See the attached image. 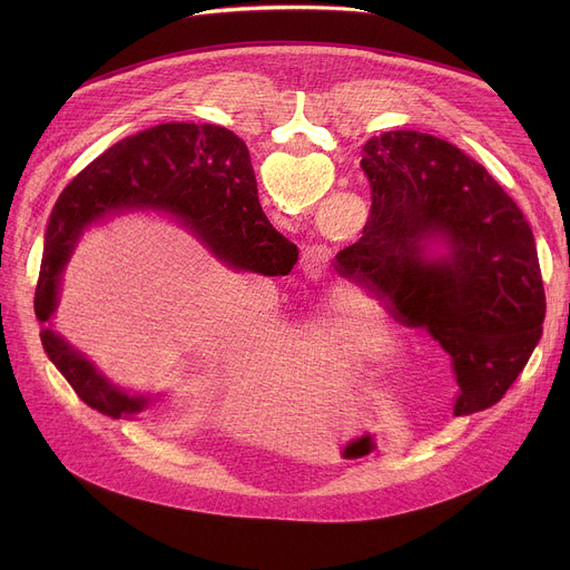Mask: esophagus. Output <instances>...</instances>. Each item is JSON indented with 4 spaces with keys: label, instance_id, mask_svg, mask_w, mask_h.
Returning a JSON list of instances; mask_svg holds the SVG:
<instances>
[{
    "label": "esophagus",
    "instance_id": "esophagus-1",
    "mask_svg": "<svg viewBox=\"0 0 570 570\" xmlns=\"http://www.w3.org/2000/svg\"><path fill=\"white\" fill-rule=\"evenodd\" d=\"M327 263H331V249L325 245H312L303 252V267L309 273H323Z\"/></svg>",
    "mask_w": 570,
    "mask_h": 570
}]
</instances>
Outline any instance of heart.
<instances>
[{
	"instance_id": "heart-1",
	"label": "heart",
	"mask_w": 570,
	"mask_h": 570,
	"mask_svg": "<svg viewBox=\"0 0 570 570\" xmlns=\"http://www.w3.org/2000/svg\"><path fill=\"white\" fill-rule=\"evenodd\" d=\"M370 309L361 295L344 291L335 295L333 305L327 307L323 318L314 323L312 340L321 353L337 357H357L361 353H370L383 348L391 340L383 327L370 325Z\"/></svg>"
}]
</instances>
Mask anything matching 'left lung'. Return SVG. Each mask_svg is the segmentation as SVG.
Listing matches in <instances>:
<instances>
[{
	"instance_id": "left-lung-1",
	"label": "left lung",
	"mask_w": 570,
	"mask_h": 570,
	"mask_svg": "<svg viewBox=\"0 0 570 570\" xmlns=\"http://www.w3.org/2000/svg\"><path fill=\"white\" fill-rule=\"evenodd\" d=\"M372 191L363 237L335 269L379 297L397 323L423 327L453 357L455 415L497 404L543 335L535 239L485 166L430 134L387 131L363 147ZM441 234L452 249L428 259Z\"/></svg>"
}]
</instances>
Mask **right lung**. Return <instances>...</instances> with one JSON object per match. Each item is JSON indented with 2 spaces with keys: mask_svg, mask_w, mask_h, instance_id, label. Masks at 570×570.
Here are the masks:
<instances>
[{
  "mask_svg": "<svg viewBox=\"0 0 570 570\" xmlns=\"http://www.w3.org/2000/svg\"><path fill=\"white\" fill-rule=\"evenodd\" d=\"M122 207L166 209L235 267L277 277L297 263V247L263 215L245 140L217 125L166 122L108 147L57 198L35 295L41 323L55 312L59 275L82 228ZM41 344L87 406L122 417L149 404L112 387L50 327H41Z\"/></svg>",
  "mask_w": 570,
  "mask_h": 570,
  "instance_id": "obj_1",
  "label": "right lung"
}]
</instances>
